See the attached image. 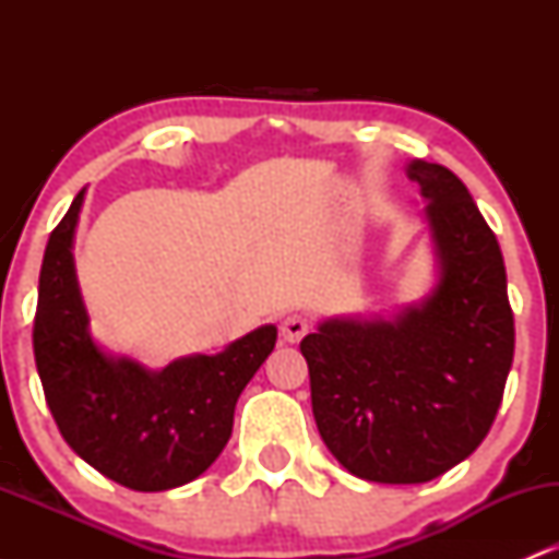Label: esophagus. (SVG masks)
I'll return each instance as SVG.
<instances>
[{"label":"esophagus","instance_id":"34e87169","mask_svg":"<svg viewBox=\"0 0 559 559\" xmlns=\"http://www.w3.org/2000/svg\"><path fill=\"white\" fill-rule=\"evenodd\" d=\"M312 329V323L307 320L305 316H299V312H292V316L284 318V323H281V336H284V342L288 344H297L305 338V333Z\"/></svg>","mask_w":559,"mask_h":559}]
</instances>
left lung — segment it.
I'll list each match as a JSON object with an SVG mask.
<instances>
[{"instance_id": "obj_1", "label": "left lung", "mask_w": 559, "mask_h": 559, "mask_svg": "<svg viewBox=\"0 0 559 559\" xmlns=\"http://www.w3.org/2000/svg\"><path fill=\"white\" fill-rule=\"evenodd\" d=\"M439 284L394 320H325L299 349L333 457L376 484H426L476 452L502 404L515 320L497 236L467 186L413 159Z\"/></svg>"}]
</instances>
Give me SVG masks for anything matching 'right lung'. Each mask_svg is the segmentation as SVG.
Here are the masks:
<instances>
[{
	"label": "right lung",
	"instance_id": "obj_1",
	"mask_svg": "<svg viewBox=\"0 0 559 559\" xmlns=\"http://www.w3.org/2000/svg\"><path fill=\"white\" fill-rule=\"evenodd\" d=\"M83 191L52 230L38 275L34 357L49 413L70 449L133 491L189 484L228 444L239 394L275 346V325L217 355L141 368L94 344L73 265Z\"/></svg>",
	"mask_w": 559,
	"mask_h": 559
}]
</instances>
